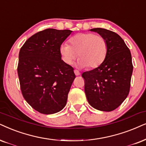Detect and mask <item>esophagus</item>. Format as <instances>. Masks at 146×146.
<instances>
[{"label": "esophagus", "instance_id": "esophagus-1", "mask_svg": "<svg viewBox=\"0 0 146 146\" xmlns=\"http://www.w3.org/2000/svg\"><path fill=\"white\" fill-rule=\"evenodd\" d=\"M74 73H75V75H77H77H80V73H79V71H77V70H76V69L74 70Z\"/></svg>", "mask_w": 146, "mask_h": 146}]
</instances>
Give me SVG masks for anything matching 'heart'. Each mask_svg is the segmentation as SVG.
<instances>
[{"label":"heart","instance_id":"b5f03b06","mask_svg":"<svg viewBox=\"0 0 146 146\" xmlns=\"http://www.w3.org/2000/svg\"><path fill=\"white\" fill-rule=\"evenodd\" d=\"M69 44H63L60 47L62 60L67 64L73 63L78 54L79 67L95 69L104 61L108 53L106 39L94 33L75 35L69 40Z\"/></svg>","mask_w":146,"mask_h":146}]
</instances>
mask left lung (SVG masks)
<instances>
[{"mask_svg":"<svg viewBox=\"0 0 146 146\" xmlns=\"http://www.w3.org/2000/svg\"><path fill=\"white\" fill-rule=\"evenodd\" d=\"M90 30L106 39L108 53L98 67L82 73L85 93L93 108L110 112L118 108L129 94L133 69L131 54L124 40L115 32L103 28Z\"/></svg>","mask_w":146,"mask_h":146,"instance_id":"left-lung-1","label":"left lung"}]
</instances>
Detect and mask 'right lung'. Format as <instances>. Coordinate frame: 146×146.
<instances>
[{
	"label": "right lung",
	"mask_w": 146,
	"mask_h": 146,
	"mask_svg": "<svg viewBox=\"0 0 146 146\" xmlns=\"http://www.w3.org/2000/svg\"><path fill=\"white\" fill-rule=\"evenodd\" d=\"M71 32L46 29L28 38L20 49L17 73L22 95L42 114L56 113L67 104L75 75L61 60L60 47Z\"/></svg>",
	"instance_id": "1"
}]
</instances>
